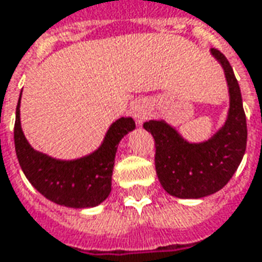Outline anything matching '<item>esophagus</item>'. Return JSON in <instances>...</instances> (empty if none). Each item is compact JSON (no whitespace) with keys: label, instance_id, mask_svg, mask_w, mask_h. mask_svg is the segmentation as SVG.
<instances>
[{"label":"esophagus","instance_id":"obj_1","mask_svg":"<svg viewBox=\"0 0 262 262\" xmlns=\"http://www.w3.org/2000/svg\"><path fill=\"white\" fill-rule=\"evenodd\" d=\"M132 115H133V118L140 123V122H143V120L147 118V115H148L147 106H146L143 102H135L133 108H132Z\"/></svg>","mask_w":262,"mask_h":262}]
</instances>
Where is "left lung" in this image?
I'll list each match as a JSON object with an SVG mask.
<instances>
[{"label": "left lung", "mask_w": 262, "mask_h": 262, "mask_svg": "<svg viewBox=\"0 0 262 262\" xmlns=\"http://www.w3.org/2000/svg\"><path fill=\"white\" fill-rule=\"evenodd\" d=\"M222 66L229 88L225 123L208 140L188 142L164 119H151L143 127L156 142V171L161 187L181 199H199L217 192L230 181L247 146V122L240 86L225 54L210 49Z\"/></svg>", "instance_id": "8db88e82"}]
</instances>
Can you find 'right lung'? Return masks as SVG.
<instances>
[{
  "label": "right lung",
  "mask_w": 262,
  "mask_h": 262,
  "mask_svg": "<svg viewBox=\"0 0 262 262\" xmlns=\"http://www.w3.org/2000/svg\"><path fill=\"white\" fill-rule=\"evenodd\" d=\"M22 95V92H20ZM20 95L16 106L14 140L25 177L49 201L66 208L85 209L102 203L112 191V171L120 140L135 130V120L122 116L109 126L101 146L74 160H59L37 151L20 126Z\"/></svg>",
  "instance_id": "add662e5"
}]
</instances>
